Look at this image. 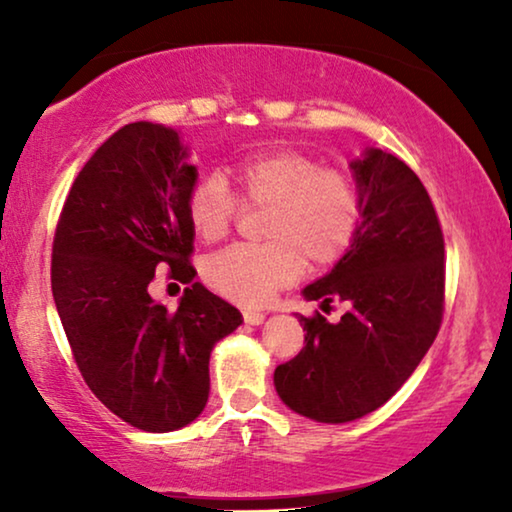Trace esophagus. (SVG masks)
Segmentation results:
<instances>
[{"label": "esophagus", "mask_w": 512, "mask_h": 512, "mask_svg": "<svg viewBox=\"0 0 512 512\" xmlns=\"http://www.w3.org/2000/svg\"><path fill=\"white\" fill-rule=\"evenodd\" d=\"M242 317H244V321H247V324H251V326H258V324H263V319H265V312H256V310H244V312H242Z\"/></svg>", "instance_id": "esophagus-1"}]
</instances>
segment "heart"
<instances>
[{
    "mask_svg": "<svg viewBox=\"0 0 512 512\" xmlns=\"http://www.w3.org/2000/svg\"><path fill=\"white\" fill-rule=\"evenodd\" d=\"M242 205L268 207L261 244H233L202 263V279L219 296L263 305L310 268L338 263L359 235L363 200L356 181L300 151L251 153L233 165ZM186 214L202 242L226 237L240 202L219 174H205L186 195Z\"/></svg>",
    "mask_w": 512,
    "mask_h": 512,
    "instance_id": "obj_1",
    "label": "heart"
}]
</instances>
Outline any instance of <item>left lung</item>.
Masks as SVG:
<instances>
[{"label":"left lung","instance_id":"8db88e82","mask_svg":"<svg viewBox=\"0 0 512 512\" xmlns=\"http://www.w3.org/2000/svg\"><path fill=\"white\" fill-rule=\"evenodd\" d=\"M363 200L359 235L307 300L349 310L338 324L300 317L305 347L275 368V389L298 415L345 424L389 401L436 340L445 310V242L415 172L382 149L352 163Z\"/></svg>","mask_w":512,"mask_h":512}]
</instances>
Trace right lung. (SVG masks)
<instances>
[{
    "label": "right lung",
    "instance_id": "add662e5",
    "mask_svg": "<svg viewBox=\"0 0 512 512\" xmlns=\"http://www.w3.org/2000/svg\"><path fill=\"white\" fill-rule=\"evenodd\" d=\"M186 158L177 130L123 125L74 179L53 237V298L76 366L114 415L151 433L205 410L209 354L242 324L193 282L186 195L198 170ZM163 267L192 284L177 313L148 296Z\"/></svg>",
    "mask_w": 512,
    "mask_h": 512
}]
</instances>
